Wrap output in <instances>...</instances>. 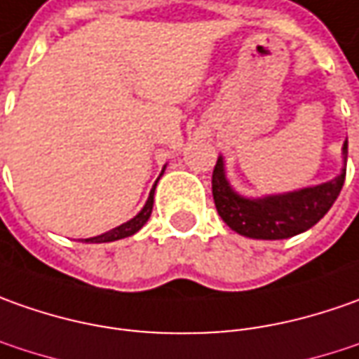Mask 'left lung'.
I'll use <instances>...</instances> for the list:
<instances>
[{"mask_svg":"<svg viewBox=\"0 0 359 359\" xmlns=\"http://www.w3.org/2000/svg\"><path fill=\"white\" fill-rule=\"evenodd\" d=\"M341 156L344 167L332 180L258 198L242 196L232 189L226 179L224 158L218 156L212 172V196L218 215L234 232L256 241H282L306 232L326 215L340 194L346 180L348 141H344Z\"/></svg>","mask_w":359,"mask_h":359,"instance_id":"1","label":"left lung"}]
</instances>
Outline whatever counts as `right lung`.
<instances>
[{
    "mask_svg": "<svg viewBox=\"0 0 359 359\" xmlns=\"http://www.w3.org/2000/svg\"><path fill=\"white\" fill-rule=\"evenodd\" d=\"M165 168L163 167V172H165ZM163 172H161V177H163ZM158 177V179H161ZM156 179V182H158ZM156 182L155 187H153V191L149 194V198H147V203L141 208V212L137 215V217H133L127 222H123L121 226L117 229L109 230V232H103V234H99V236H91V238H85L83 242H89V244H101V242H113V241H121V238H127V236H133L135 232H139V230L147 224V220L151 218V212H153V203H155V189H156Z\"/></svg>",
    "mask_w": 359,
    "mask_h": 359,
    "instance_id": "right-lung-1",
    "label": "right lung"
}]
</instances>
